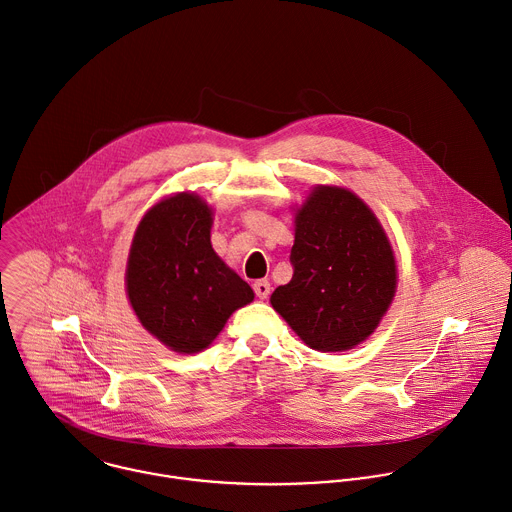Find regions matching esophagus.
<instances>
[{
	"mask_svg": "<svg viewBox=\"0 0 512 512\" xmlns=\"http://www.w3.org/2000/svg\"><path fill=\"white\" fill-rule=\"evenodd\" d=\"M253 289H255V295H257L259 299H267L269 293H271V283L265 281V279H259V281L253 283Z\"/></svg>",
	"mask_w": 512,
	"mask_h": 512,
	"instance_id": "esophagus-1",
	"label": "esophagus"
}]
</instances>
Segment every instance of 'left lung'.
Here are the masks:
<instances>
[{
    "mask_svg": "<svg viewBox=\"0 0 512 512\" xmlns=\"http://www.w3.org/2000/svg\"><path fill=\"white\" fill-rule=\"evenodd\" d=\"M293 277L273 309L317 351L365 341L393 301L397 269L373 211L351 191L317 187L297 213Z\"/></svg>",
    "mask_w": 512,
    "mask_h": 512,
    "instance_id": "obj_1",
    "label": "left lung"
}]
</instances>
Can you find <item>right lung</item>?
<instances>
[{
	"mask_svg": "<svg viewBox=\"0 0 512 512\" xmlns=\"http://www.w3.org/2000/svg\"><path fill=\"white\" fill-rule=\"evenodd\" d=\"M211 209L193 193L163 199L141 219L127 261V295L141 325L177 353L211 345L253 289L211 247Z\"/></svg>",
	"mask_w": 512,
	"mask_h": 512,
	"instance_id": "right-lung-1",
	"label": "right lung"
}]
</instances>
